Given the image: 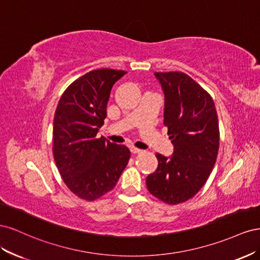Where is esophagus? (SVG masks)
I'll return each mask as SVG.
<instances>
[{
  "label": "esophagus",
  "instance_id": "obj_1",
  "mask_svg": "<svg viewBox=\"0 0 260 260\" xmlns=\"http://www.w3.org/2000/svg\"><path fill=\"white\" fill-rule=\"evenodd\" d=\"M130 151H131L132 154H139V153L142 152V149H139V148H137V147H131Z\"/></svg>",
  "mask_w": 260,
  "mask_h": 260
}]
</instances>
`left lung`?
Here are the masks:
<instances>
[{
	"label": "left lung",
	"instance_id": "1",
	"mask_svg": "<svg viewBox=\"0 0 260 260\" xmlns=\"http://www.w3.org/2000/svg\"><path fill=\"white\" fill-rule=\"evenodd\" d=\"M165 95L164 124L174 145L171 156L156 153L158 167L146 177L147 190L176 205L192 199L209 178L219 149L215 103L190 76L155 73Z\"/></svg>",
	"mask_w": 260,
	"mask_h": 260
}]
</instances>
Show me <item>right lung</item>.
Returning <instances> with one entry per match:
<instances>
[{
    "instance_id": "right-lung-1",
    "label": "right lung",
    "mask_w": 260,
    "mask_h": 260,
    "mask_svg": "<svg viewBox=\"0 0 260 260\" xmlns=\"http://www.w3.org/2000/svg\"><path fill=\"white\" fill-rule=\"evenodd\" d=\"M123 70H92L62 94L53 122V154L68 188L94 201L115 187L130 158L127 146L96 135L106 118L107 102Z\"/></svg>"
}]
</instances>
